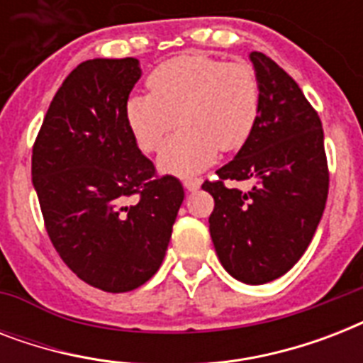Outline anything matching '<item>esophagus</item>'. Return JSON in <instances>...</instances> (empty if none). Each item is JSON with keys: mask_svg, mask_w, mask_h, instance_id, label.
Here are the masks:
<instances>
[{"mask_svg": "<svg viewBox=\"0 0 363 363\" xmlns=\"http://www.w3.org/2000/svg\"><path fill=\"white\" fill-rule=\"evenodd\" d=\"M199 186H201V179H186L184 181V188L188 192H196V190H199Z\"/></svg>", "mask_w": 363, "mask_h": 363, "instance_id": "obj_1", "label": "esophagus"}]
</instances>
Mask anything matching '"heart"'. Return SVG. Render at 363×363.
Masks as SVG:
<instances>
[{
  "label": "heart",
  "instance_id": "b5f03b06",
  "mask_svg": "<svg viewBox=\"0 0 363 363\" xmlns=\"http://www.w3.org/2000/svg\"><path fill=\"white\" fill-rule=\"evenodd\" d=\"M147 88L148 94L125 101V124L147 154L160 150L177 122L182 124L158 158L160 169L171 175H194L213 164L218 148H241L262 111V86L252 65L201 52L160 64L147 77Z\"/></svg>",
  "mask_w": 363,
  "mask_h": 363
}]
</instances>
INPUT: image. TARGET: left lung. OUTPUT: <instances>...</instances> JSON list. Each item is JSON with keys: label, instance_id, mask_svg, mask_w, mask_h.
Here are the masks:
<instances>
[{"label": "left lung", "instance_id": "1", "mask_svg": "<svg viewBox=\"0 0 363 363\" xmlns=\"http://www.w3.org/2000/svg\"><path fill=\"white\" fill-rule=\"evenodd\" d=\"M262 111L238 156L201 184L215 199L209 232L224 269L264 284L292 269L309 247L326 207L330 171L320 116L298 82L269 56L250 52ZM230 180H250L242 193Z\"/></svg>", "mask_w": 363, "mask_h": 363}]
</instances>
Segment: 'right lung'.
Instances as JSON below:
<instances>
[{
	"label": "right lung",
	"mask_w": 363,
	"mask_h": 363,
	"mask_svg": "<svg viewBox=\"0 0 363 363\" xmlns=\"http://www.w3.org/2000/svg\"><path fill=\"white\" fill-rule=\"evenodd\" d=\"M139 60H86L48 107L31 154V181L56 252L81 281L135 290L160 269L181 181L158 177L124 118Z\"/></svg>",
	"instance_id": "1"
}]
</instances>
